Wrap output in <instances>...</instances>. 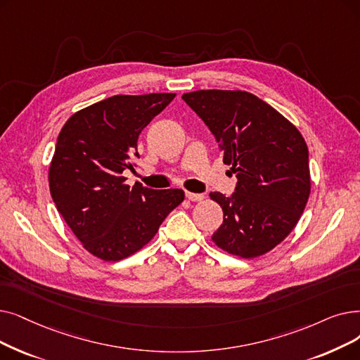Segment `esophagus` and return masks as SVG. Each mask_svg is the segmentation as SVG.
<instances>
[{
    "label": "esophagus",
    "instance_id": "34e87169",
    "mask_svg": "<svg viewBox=\"0 0 360 360\" xmlns=\"http://www.w3.org/2000/svg\"><path fill=\"white\" fill-rule=\"evenodd\" d=\"M185 195H186V198H188V200H191V201H201L202 198H205V195H202V194H197V193H190V191H186V193H185Z\"/></svg>",
    "mask_w": 360,
    "mask_h": 360
}]
</instances>
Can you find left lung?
Segmentation results:
<instances>
[{"label":"left lung","instance_id":"8db88e82","mask_svg":"<svg viewBox=\"0 0 360 360\" xmlns=\"http://www.w3.org/2000/svg\"><path fill=\"white\" fill-rule=\"evenodd\" d=\"M182 98L207 124L238 179L231 197L210 193L224 210L213 243L244 259L271 252L299 222L310 194L304 138L245 91L200 89Z\"/></svg>","mask_w":360,"mask_h":360}]
</instances>
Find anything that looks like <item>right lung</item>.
<instances>
[{"instance_id":"add662e5","label":"right lung","mask_w":360,"mask_h":360,"mask_svg":"<svg viewBox=\"0 0 360 360\" xmlns=\"http://www.w3.org/2000/svg\"><path fill=\"white\" fill-rule=\"evenodd\" d=\"M175 94L113 96L76 112L61 128L49 172L58 213L94 256L117 262L136 253L184 201L178 188L124 182L139 158L138 136Z\"/></svg>"}]
</instances>
